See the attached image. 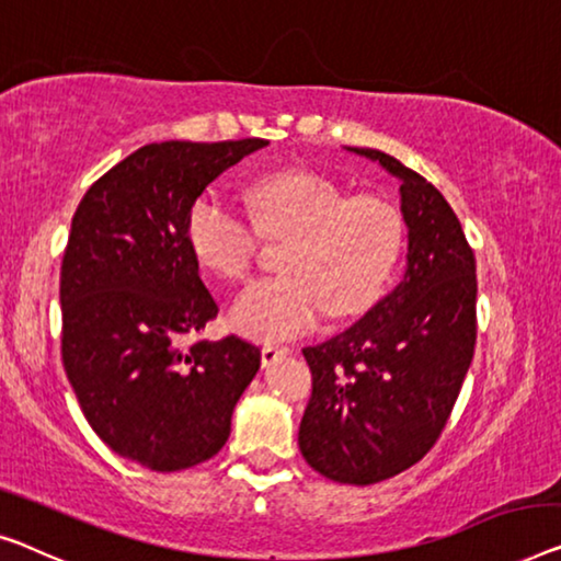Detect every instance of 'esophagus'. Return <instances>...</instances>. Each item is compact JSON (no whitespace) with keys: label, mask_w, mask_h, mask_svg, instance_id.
<instances>
[{"label":"esophagus","mask_w":561,"mask_h":561,"mask_svg":"<svg viewBox=\"0 0 561 561\" xmlns=\"http://www.w3.org/2000/svg\"><path fill=\"white\" fill-rule=\"evenodd\" d=\"M284 355H289V347L287 345H264L262 347V363L264 365L277 363L279 357H284Z\"/></svg>","instance_id":"1"}]
</instances>
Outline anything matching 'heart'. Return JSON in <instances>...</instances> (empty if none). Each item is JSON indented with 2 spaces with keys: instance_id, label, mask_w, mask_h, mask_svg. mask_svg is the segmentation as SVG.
<instances>
[{
  "instance_id": "b5f03b06",
  "label": "heart",
  "mask_w": 561,
  "mask_h": 561,
  "mask_svg": "<svg viewBox=\"0 0 561 561\" xmlns=\"http://www.w3.org/2000/svg\"><path fill=\"white\" fill-rule=\"evenodd\" d=\"M264 237L291 233L282 277L259 279L237 297L231 324L256 340L295 337L328 312L345 320L378 302L403 249V219L378 196H347L328 175L291 169L256 179L247 191ZM256 229L211 191L186 214V244L216 277L252 272Z\"/></svg>"
}]
</instances>
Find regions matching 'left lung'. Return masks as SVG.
I'll use <instances>...</instances> for the list:
<instances>
[{"label":"left lung","mask_w":561,"mask_h":561,"mask_svg":"<svg viewBox=\"0 0 561 561\" xmlns=\"http://www.w3.org/2000/svg\"><path fill=\"white\" fill-rule=\"evenodd\" d=\"M400 181L403 279L353 328L305 347L312 396L305 461L337 483L386 481L421 461L446 428L476 345V259L440 191L382 150L350 148Z\"/></svg>","instance_id":"8db88e82"}]
</instances>
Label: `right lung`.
I'll return each mask as SVG.
<instances>
[{
	"instance_id": "add662e5",
	"label": "right lung",
	"mask_w": 561,
	"mask_h": 561,
	"mask_svg": "<svg viewBox=\"0 0 561 561\" xmlns=\"http://www.w3.org/2000/svg\"><path fill=\"white\" fill-rule=\"evenodd\" d=\"M264 138L138 148L93 183L60 270L62 365L100 440L150 471L216 456L262 350L196 340L219 314L186 244V214L216 175Z\"/></svg>"
}]
</instances>
